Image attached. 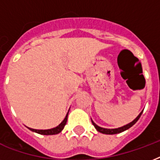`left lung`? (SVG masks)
Here are the masks:
<instances>
[{
    "instance_id": "8db88e82",
    "label": "left lung",
    "mask_w": 160,
    "mask_h": 160,
    "mask_svg": "<svg viewBox=\"0 0 160 160\" xmlns=\"http://www.w3.org/2000/svg\"><path fill=\"white\" fill-rule=\"evenodd\" d=\"M143 111L144 110H142L140 113H139V114L138 115V116L135 118V119L133 120L132 122H130V123H129V124H125V125H124V126L122 127H119V128H116V129H105V128H102V127L99 126V125H97V124H95V122L93 121L92 119H91V122H92L93 125L95 126V128L96 129H97V131L100 132V133H102V134H119V133H121V132H124V130H127L128 129H129L130 127H132L133 125H134L135 123H136L138 120H139V119L140 118V116H141L142 113H143Z\"/></svg>"
}]
</instances>
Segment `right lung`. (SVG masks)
<instances>
[{"instance_id":"obj_1","label":"right lung","mask_w":160,"mask_h":160,"mask_svg":"<svg viewBox=\"0 0 160 160\" xmlns=\"http://www.w3.org/2000/svg\"><path fill=\"white\" fill-rule=\"evenodd\" d=\"M70 110V109H69ZM68 114H69V111L67 112V114L65 115V119L63 120L61 123H60L58 126L55 127V128H52V129H31V128H29L27 127L30 130L33 132H36L37 134H44V135H52V134H57L59 133L62 131L63 129H64V127L66 124V122H67V119H68Z\"/></svg>"}]
</instances>
